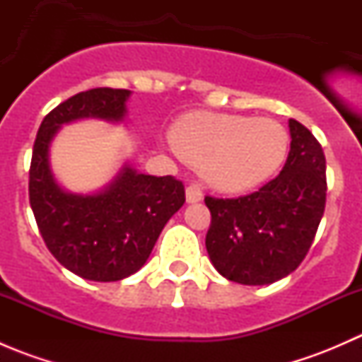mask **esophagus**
<instances>
[{"label":"esophagus","mask_w":362,"mask_h":362,"mask_svg":"<svg viewBox=\"0 0 362 362\" xmlns=\"http://www.w3.org/2000/svg\"><path fill=\"white\" fill-rule=\"evenodd\" d=\"M185 198H187L189 203L202 202L203 199V191L198 184H191L187 189H185Z\"/></svg>","instance_id":"obj_1"}]
</instances>
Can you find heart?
Here are the masks:
<instances>
[{
    "mask_svg": "<svg viewBox=\"0 0 362 362\" xmlns=\"http://www.w3.org/2000/svg\"><path fill=\"white\" fill-rule=\"evenodd\" d=\"M171 144L214 187L238 192L276 173L289 151V134L272 119L199 112L175 124Z\"/></svg>",
    "mask_w": 362,
    "mask_h": 362,
    "instance_id": "obj_1",
    "label": "heart"
}]
</instances>
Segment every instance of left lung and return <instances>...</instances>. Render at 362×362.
Wrapping results in <instances>:
<instances>
[{
	"instance_id": "obj_1",
	"label": "left lung",
	"mask_w": 362,
	"mask_h": 362,
	"mask_svg": "<svg viewBox=\"0 0 362 362\" xmlns=\"http://www.w3.org/2000/svg\"><path fill=\"white\" fill-rule=\"evenodd\" d=\"M291 151L279 177L240 198L206 196V250L222 276L266 286L293 273L315 238L326 206V158L317 138L289 119Z\"/></svg>"
}]
</instances>
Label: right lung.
Returning <instances> with one entry per match:
<instances>
[{"label": "right lung", "instance_id": "1", "mask_svg": "<svg viewBox=\"0 0 362 362\" xmlns=\"http://www.w3.org/2000/svg\"><path fill=\"white\" fill-rule=\"evenodd\" d=\"M131 90L98 87L57 105L42 120L29 168V203L50 254L75 275L117 282L136 273L160 231L185 203V189L171 175L152 177L124 164L98 194H71L54 178L49 147L57 129L76 119L119 122Z\"/></svg>", "mask_w": 362, "mask_h": 362}]
</instances>
